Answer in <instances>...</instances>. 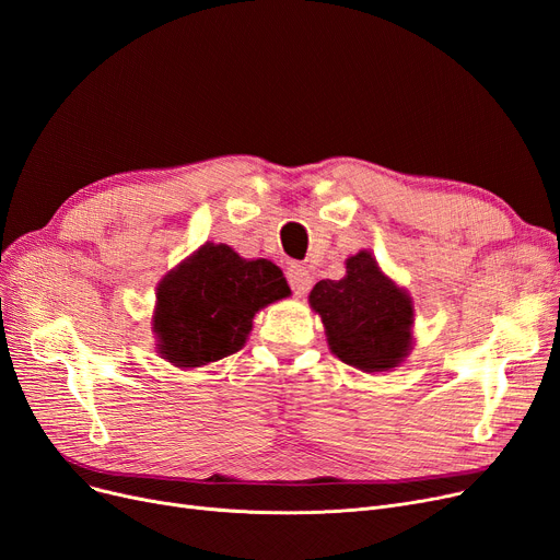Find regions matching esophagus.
Masks as SVG:
<instances>
[{"mask_svg":"<svg viewBox=\"0 0 560 560\" xmlns=\"http://www.w3.org/2000/svg\"><path fill=\"white\" fill-rule=\"evenodd\" d=\"M285 277H288V283H290V288H293V293L295 295H306L308 293V288H311V283H313V279H311V275H308V270H304V267H300V265H290L288 267V272H285Z\"/></svg>","mask_w":560,"mask_h":560,"instance_id":"1","label":"esophagus"}]
</instances>
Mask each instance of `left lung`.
<instances>
[{"instance_id": "8db88e82", "label": "left lung", "mask_w": 560, "mask_h": 560, "mask_svg": "<svg viewBox=\"0 0 560 560\" xmlns=\"http://www.w3.org/2000/svg\"><path fill=\"white\" fill-rule=\"evenodd\" d=\"M308 300L340 361L375 373L396 369L407 354L415 308L369 252L348 258V275L340 281L315 283Z\"/></svg>"}]
</instances>
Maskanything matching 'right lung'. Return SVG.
Returning <instances> with one entry per match:
<instances>
[{"label":"right lung","mask_w":560,"mask_h":560,"mask_svg":"<svg viewBox=\"0 0 560 560\" xmlns=\"http://www.w3.org/2000/svg\"><path fill=\"white\" fill-rule=\"evenodd\" d=\"M290 288L270 260H242L226 245H203L158 288L160 354L191 369L245 346L258 308Z\"/></svg>","instance_id":"obj_1"}]
</instances>
